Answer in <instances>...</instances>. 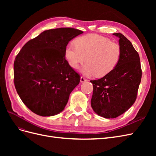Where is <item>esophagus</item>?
<instances>
[{
    "instance_id": "obj_1",
    "label": "esophagus",
    "mask_w": 156,
    "mask_h": 156,
    "mask_svg": "<svg viewBox=\"0 0 156 156\" xmlns=\"http://www.w3.org/2000/svg\"><path fill=\"white\" fill-rule=\"evenodd\" d=\"M87 80L86 79H84L83 77H81V83H84V82H86Z\"/></svg>"
}]
</instances>
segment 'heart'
Here are the masks:
<instances>
[{"instance_id":"obj_1","label":"heart","mask_w":156,"mask_h":156,"mask_svg":"<svg viewBox=\"0 0 156 156\" xmlns=\"http://www.w3.org/2000/svg\"><path fill=\"white\" fill-rule=\"evenodd\" d=\"M74 44L66 48V59L71 67L77 69L86 57L87 63L81 68V72L87 76H105L116 68L121 57L120 45L100 35L80 36Z\"/></svg>"}]
</instances>
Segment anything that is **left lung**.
Instances as JSON below:
<instances>
[{
	"instance_id": "left-lung-1",
	"label": "left lung",
	"mask_w": 156,
	"mask_h": 156,
	"mask_svg": "<svg viewBox=\"0 0 156 156\" xmlns=\"http://www.w3.org/2000/svg\"><path fill=\"white\" fill-rule=\"evenodd\" d=\"M113 35L119 37V62L103 77L90 81L93 84L92 108L105 119H115L133 105L142 77L139 55L131 41L121 33Z\"/></svg>"
}]
</instances>
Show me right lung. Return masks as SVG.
Segmentation results:
<instances>
[{
    "label": "right lung",
    "instance_id": "1",
    "mask_svg": "<svg viewBox=\"0 0 156 156\" xmlns=\"http://www.w3.org/2000/svg\"><path fill=\"white\" fill-rule=\"evenodd\" d=\"M83 33L73 28L45 30L29 40L13 64L14 84L24 104L35 114L54 116L66 105L80 75L65 57L69 41Z\"/></svg>",
    "mask_w": 156,
    "mask_h": 156
}]
</instances>
